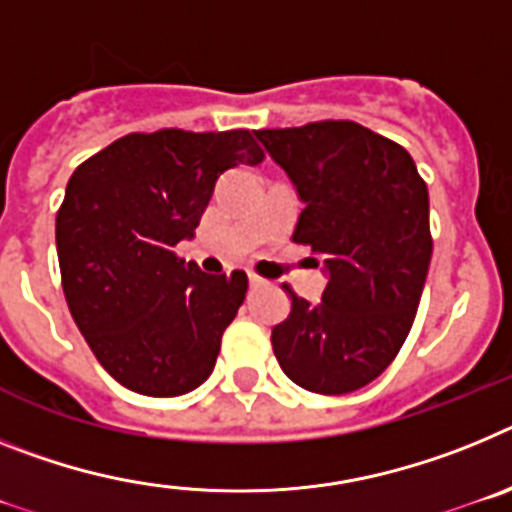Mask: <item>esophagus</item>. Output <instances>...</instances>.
I'll return each mask as SVG.
<instances>
[{"label":"esophagus","mask_w":512,"mask_h":512,"mask_svg":"<svg viewBox=\"0 0 512 512\" xmlns=\"http://www.w3.org/2000/svg\"><path fill=\"white\" fill-rule=\"evenodd\" d=\"M250 286L252 288H262V286H268V281H265V278H260L257 273H250Z\"/></svg>","instance_id":"34e87169"}]
</instances>
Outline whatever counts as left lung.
I'll list each match as a JSON object with an SVG mask.
<instances>
[{
    "mask_svg": "<svg viewBox=\"0 0 512 512\" xmlns=\"http://www.w3.org/2000/svg\"><path fill=\"white\" fill-rule=\"evenodd\" d=\"M304 201L293 242L322 257L327 286L291 314L273 353L293 384L348 394L386 371L415 322L428 278V185L407 149L353 121L255 131ZM319 265V262H317Z\"/></svg>",
    "mask_w": 512,
    "mask_h": 512,
    "instance_id": "1",
    "label": "left lung"
}]
</instances>
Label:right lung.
I'll return each mask as SVG.
<instances>
[{"mask_svg": "<svg viewBox=\"0 0 512 512\" xmlns=\"http://www.w3.org/2000/svg\"><path fill=\"white\" fill-rule=\"evenodd\" d=\"M265 159L250 131L128 133L69 177L56 213L66 304L100 366L146 397L211 376L247 273L208 275L175 247L195 234L216 180Z\"/></svg>", "mask_w": 512, "mask_h": 512, "instance_id": "obj_1", "label": "right lung"}]
</instances>
